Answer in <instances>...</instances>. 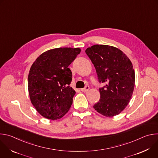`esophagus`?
Returning <instances> with one entry per match:
<instances>
[{"mask_svg": "<svg viewBox=\"0 0 158 158\" xmlns=\"http://www.w3.org/2000/svg\"><path fill=\"white\" fill-rule=\"evenodd\" d=\"M89 89V86H85L84 88L81 89V91L82 92H87Z\"/></svg>", "mask_w": 158, "mask_h": 158, "instance_id": "esophagus-1", "label": "esophagus"}]
</instances>
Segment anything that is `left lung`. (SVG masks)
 Listing matches in <instances>:
<instances>
[{
    "label": "left lung",
    "mask_w": 158,
    "mask_h": 158,
    "mask_svg": "<svg viewBox=\"0 0 158 158\" xmlns=\"http://www.w3.org/2000/svg\"><path fill=\"white\" fill-rule=\"evenodd\" d=\"M94 64L99 82L101 98L93 107L106 117L116 116L126 108L131 99L135 85V73L128 57L117 48L94 45L85 50Z\"/></svg>",
    "instance_id": "obj_1"
}]
</instances>
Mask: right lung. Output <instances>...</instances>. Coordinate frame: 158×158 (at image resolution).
<instances>
[{
    "label": "right lung",
    "mask_w": 158,
    "mask_h": 158,
    "mask_svg": "<svg viewBox=\"0 0 158 158\" xmlns=\"http://www.w3.org/2000/svg\"><path fill=\"white\" fill-rule=\"evenodd\" d=\"M81 52L79 48H59L40 54L28 76V91L36 110L45 118L57 120L70 109L76 94L69 86L72 73L68 66Z\"/></svg>",
    "instance_id": "1"
}]
</instances>
